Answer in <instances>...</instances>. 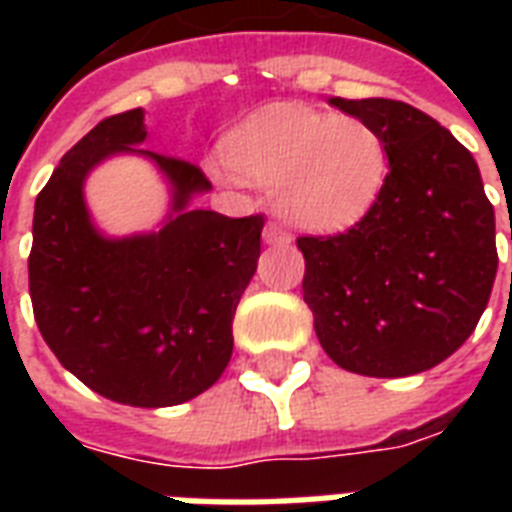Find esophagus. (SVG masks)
<instances>
[{"mask_svg": "<svg viewBox=\"0 0 512 512\" xmlns=\"http://www.w3.org/2000/svg\"><path fill=\"white\" fill-rule=\"evenodd\" d=\"M263 239L265 244H289V241H292V233L284 231L279 223H268L263 231Z\"/></svg>", "mask_w": 512, "mask_h": 512, "instance_id": "obj_1", "label": "esophagus"}]
</instances>
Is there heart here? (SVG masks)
<instances>
[{
	"instance_id": "b5f03b06",
	"label": "heart",
	"mask_w": 512,
	"mask_h": 512,
	"mask_svg": "<svg viewBox=\"0 0 512 512\" xmlns=\"http://www.w3.org/2000/svg\"><path fill=\"white\" fill-rule=\"evenodd\" d=\"M225 167L249 183L273 185L289 223L340 231L372 209L388 177V143L356 116L273 106L223 140Z\"/></svg>"
}]
</instances>
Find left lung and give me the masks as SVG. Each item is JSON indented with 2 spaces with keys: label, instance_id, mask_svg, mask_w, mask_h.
Segmentation results:
<instances>
[{
  "label": "left lung",
  "instance_id": "8db88e82",
  "mask_svg": "<svg viewBox=\"0 0 512 512\" xmlns=\"http://www.w3.org/2000/svg\"><path fill=\"white\" fill-rule=\"evenodd\" d=\"M388 143L380 196L335 236H300L303 297L321 348L366 377H409L449 358L497 276L494 207L468 148L420 108L329 98Z\"/></svg>",
  "mask_w": 512,
  "mask_h": 512
}]
</instances>
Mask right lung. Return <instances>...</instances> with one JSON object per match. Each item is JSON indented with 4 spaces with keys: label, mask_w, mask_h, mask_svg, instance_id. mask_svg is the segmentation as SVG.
<instances>
[{
    "label": "right lung",
    "mask_w": 512,
    "mask_h": 512,
    "mask_svg": "<svg viewBox=\"0 0 512 512\" xmlns=\"http://www.w3.org/2000/svg\"><path fill=\"white\" fill-rule=\"evenodd\" d=\"M146 135L143 108H132L60 159L36 196L28 292L68 372L111 401L159 409L191 401L225 372L265 217L188 209L212 185L196 164L135 148ZM114 153L146 155L171 180L173 212L156 234L108 240L91 225L83 180Z\"/></svg>",
    "instance_id": "1"
}]
</instances>
